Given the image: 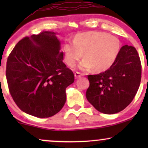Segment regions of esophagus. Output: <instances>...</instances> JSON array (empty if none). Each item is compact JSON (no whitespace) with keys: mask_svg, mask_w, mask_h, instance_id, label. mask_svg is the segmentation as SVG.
Masks as SVG:
<instances>
[{"mask_svg":"<svg viewBox=\"0 0 148 148\" xmlns=\"http://www.w3.org/2000/svg\"><path fill=\"white\" fill-rule=\"evenodd\" d=\"M83 75H84V74L81 72H74V76H75L76 79H78V78L81 77V76H82Z\"/></svg>","mask_w":148,"mask_h":148,"instance_id":"obj_1","label":"esophagus"}]
</instances>
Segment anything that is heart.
I'll return each mask as SVG.
<instances>
[{
    "label": "heart",
    "mask_w": 148,
    "mask_h": 148,
    "mask_svg": "<svg viewBox=\"0 0 148 148\" xmlns=\"http://www.w3.org/2000/svg\"><path fill=\"white\" fill-rule=\"evenodd\" d=\"M120 49L121 42L118 37L101 31L80 33L74 42L66 41L63 46L64 58L69 67H74L84 53L81 69L95 67L97 72L109 69L116 61Z\"/></svg>",
    "instance_id": "1"
}]
</instances>
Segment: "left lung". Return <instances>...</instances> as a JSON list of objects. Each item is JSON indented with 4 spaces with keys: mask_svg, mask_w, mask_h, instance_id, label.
Instances as JSON below:
<instances>
[{
    "mask_svg": "<svg viewBox=\"0 0 148 148\" xmlns=\"http://www.w3.org/2000/svg\"><path fill=\"white\" fill-rule=\"evenodd\" d=\"M141 62L136 49L125 45L114 64L102 73L88 75L86 98L98 111L114 114L134 99L141 80Z\"/></svg>",
    "mask_w": 148,
    "mask_h": 148,
    "instance_id": "8db88e82",
    "label": "left lung"
}]
</instances>
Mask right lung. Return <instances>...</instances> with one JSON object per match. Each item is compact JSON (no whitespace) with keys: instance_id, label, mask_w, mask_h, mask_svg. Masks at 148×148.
<instances>
[{"instance_id":"1","label":"right lung","mask_w":148,"mask_h":148,"mask_svg":"<svg viewBox=\"0 0 148 148\" xmlns=\"http://www.w3.org/2000/svg\"><path fill=\"white\" fill-rule=\"evenodd\" d=\"M53 32L25 37L8 58L6 78L12 97L22 111L49 118L62 109L74 73L62 62L63 53Z\"/></svg>"}]
</instances>
